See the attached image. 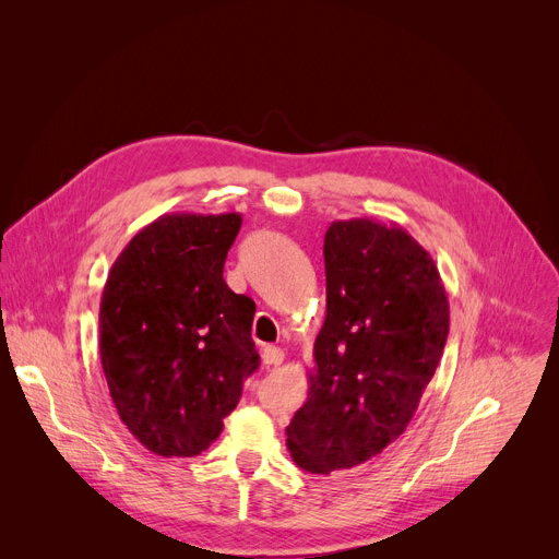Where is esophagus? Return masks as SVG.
Instances as JSON below:
<instances>
[{"label": "esophagus", "instance_id": "obj_1", "mask_svg": "<svg viewBox=\"0 0 559 559\" xmlns=\"http://www.w3.org/2000/svg\"><path fill=\"white\" fill-rule=\"evenodd\" d=\"M261 357H263V364L270 368V366H281L283 359H285V354H283V349L276 347V345H265Z\"/></svg>", "mask_w": 559, "mask_h": 559}]
</instances>
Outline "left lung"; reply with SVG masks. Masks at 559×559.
I'll list each match as a JSON object with an SVG mask.
<instances>
[{
  "label": "left lung",
  "mask_w": 559,
  "mask_h": 559,
  "mask_svg": "<svg viewBox=\"0 0 559 559\" xmlns=\"http://www.w3.org/2000/svg\"><path fill=\"white\" fill-rule=\"evenodd\" d=\"M323 257L328 310L317 368L287 426L292 460L312 475L366 464L403 435L450 328L439 270L403 227L334 221Z\"/></svg>",
  "instance_id": "8db88e82"
}]
</instances>
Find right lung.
<instances>
[{
    "instance_id": "add662e5",
    "label": "right lung",
    "mask_w": 559,
    "mask_h": 559,
    "mask_svg": "<svg viewBox=\"0 0 559 559\" xmlns=\"http://www.w3.org/2000/svg\"><path fill=\"white\" fill-rule=\"evenodd\" d=\"M240 214H167L116 259L99 302V359L129 432L160 456H195L259 370L257 302L223 267Z\"/></svg>"
}]
</instances>
